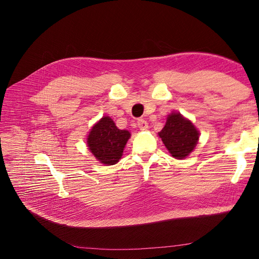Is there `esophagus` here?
<instances>
[{"label":"esophagus","instance_id":"1","mask_svg":"<svg viewBox=\"0 0 259 259\" xmlns=\"http://www.w3.org/2000/svg\"><path fill=\"white\" fill-rule=\"evenodd\" d=\"M137 125H138V127L140 130H147L148 128V122L145 121L144 119H138L137 120Z\"/></svg>","mask_w":259,"mask_h":259}]
</instances>
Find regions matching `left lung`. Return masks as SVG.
<instances>
[{"label":"left lung","mask_w":259,"mask_h":259,"mask_svg":"<svg viewBox=\"0 0 259 259\" xmlns=\"http://www.w3.org/2000/svg\"><path fill=\"white\" fill-rule=\"evenodd\" d=\"M163 144L176 159H184L194 149L199 140V132L194 125L180 113H170L165 126L159 133Z\"/></svg>","instance_id":"left-lung-1"}]
</instances>
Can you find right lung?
<instances>
[{"label": "right lung", "mask_w": 259, "mask_h": 259, "mask_svg": "<svg viewBox=\"0 0 259 259\" xmlns=\"http://www.w3.org/2000/svg\"><path fill=\"white\" fill-rule=\"evenodd\" d=\"M130 137V132L119 130L112 119L104 116L90 132L88 145L99 162L113 165L121 159Z\"/></svg>", "instance_id": "1"}]
</instances>
